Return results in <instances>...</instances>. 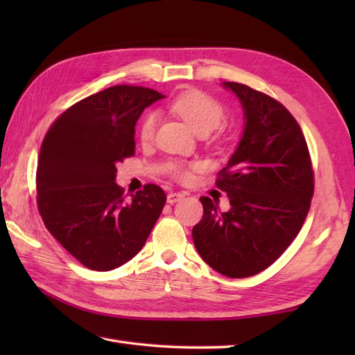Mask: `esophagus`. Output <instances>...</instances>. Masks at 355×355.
I'll list each match as a JSON object with an SVG mask.
<instances>
[{"label":"esophagus","mask_w":355,"mask_h":355,"mask_svg":"<svg viewBox=\"0 0 355 355\" xmlns=\"http://www.w3.org/2000/svg\"><path fill=\"white\" fill-rule=\"evenodd\" d=\"M182 198H184V193H182V192H169L168 198H166V200H168L169 205H173V202H177Z\"/></svg>","instance_id":"1"}]
</instances>
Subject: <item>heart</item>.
I'll return each instance as SVG.
<instances>
[{
    "instance_id": "1",
    "label": "heart",
    "mask_w": 355,
    "mask_h": 355,
    "mask_svg": "<svg viewBox=\"0 0 355 355\" xmlns=\"http://www.w3.org/2000/svg\"><path fill=\"white\" fill-rule=\"evenodd\" d=\"M171 110L178 117H182L186 125L191 128L195 134H209L216 130L224 122L225 111L223 105L215 101L212 96L200 92V89H187L180 93L175 99L171 102ZM158 117L154 111L146 112L143 116L139 126V137L141 143L153 141ZM197 166H182L173 163L169 166V172L178 180H189L192 177V171Z\"/></svg>"
}]
</instances>
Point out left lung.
Masks as SVG:
<instances>
[{
  "label": "left lung",
  "instance_id": "left-lung-1",
  "mask_svg": "<svg viewBox=\"0 0 355 355\" xmlns=\"http://www.w3.org/2000/svg\"><path fill=\"white\" fill-rule=\"evenodd\" d=\"M244 110V132L216 186L230 209L220 212L201 197V221L192 229L197 252L218 273L248 277L270 267L302 229L314 192L305 137L282 103L256 89L223 82Z\"/></svg>",
  "mask_w": 355,
  "mask_h": 355
}]
</instances>
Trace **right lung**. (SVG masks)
I'll return each mask as SVG.
<instances>
[{"label": "right lung", "mask_w": 355, "mask_h": 355, "mask_svg": "<svg viewBox=\"0 0 355 355\" xmlns=\"http://www.w3.org/2000/svg\"><path fill=\"white\" fill-rule=\"evenodd\" d=\"M150 88L116 85L74 103L42 140L36 169L37 209L45 227L82 266L114 270L132 259L166 202L160 186L123 197L117 164L135 153V123L163 99Z\"/></svg>", "instance_id": "obj_1"}]
</instances>
